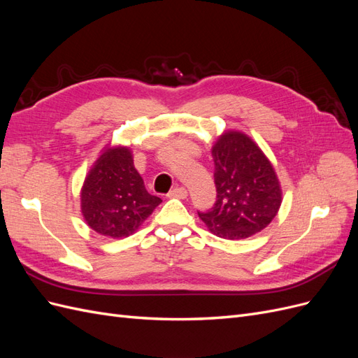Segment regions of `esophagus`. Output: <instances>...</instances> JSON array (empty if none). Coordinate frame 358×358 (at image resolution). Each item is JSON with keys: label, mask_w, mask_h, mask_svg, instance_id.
<instances>
[{"label": "esophagus", "mask_w": 358, "mask_h": 358, "mask_svg": "<svg viewBox=\"0 0 358 358\" xmlns=\"http://www.w3.org/2000/svg\"><path fill=\"white\" fill-rule=\"evenodd\" d=\"M187 196H188V191H187V188H183V187H176L175 189H171V191L169 192V197L187 199Z\"/></svg>", "instance_id": "esophagus-1"}]
</instances>
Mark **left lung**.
<instances>
[{
    "instance_id": "left-lung-1",
    "label": "left lung",
    "mask_w": 358,
    "mask_h": 358,
    "mask_svg": "<svg viewBox=\"0 0 358 358\" xmlns=\"http://www.w3.org/2000/svg\"><path fill=\"white\" fill-rule=\"evenodd\" d=\"M216 201L199 212L222 239H245L272 222L280 206V187L270 161L248 136L225 133L212 149Z\"/></svg>"
}]
</instances>
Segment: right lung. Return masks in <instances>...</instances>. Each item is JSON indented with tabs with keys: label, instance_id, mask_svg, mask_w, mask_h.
Masks as SVG:
<instances>
[{
	"label": "right lung",
	"instance_id": "add662e5",
	"mask_svg": "<svg viewBox=\"0 0 358 358\" xmlns=\"http://www.w3.org/2000/svg\"><path fill=\"white\" fill-rule=\"evenodd\" d=\"M82 213L96 233L109 237L133 234L161 203L146 191L127 148L107 149L82 188Z\"/></svg>",
	"mask_w": 358,
	"mask_h": 358
}]
</instances>
